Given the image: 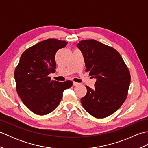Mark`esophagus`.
<instances>
[{"mask_svg": "<svg viewBox=\"0 0 148 148\" xmlns=\"http://www.w3.org/2000/svg\"><path fill=\"white\" fill-rule=\"evenodd\" d=\"M73 85L74 86H77V85H79V83H76V82H74L73 83Z\"/></svg>", "mask_w": 148, "mask_h": 148, "instance_id": "obj_1", "label": "esophagus"}]
</instances>
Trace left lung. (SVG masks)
Returning <instances> with one entry per match:
<instances>
[{
    "label": "left lung",
    "mask_w": 148,
    "mask_h": 148,
    "mask_svg": "<svg viewBox=\"0 0 148 148\" xmlns=\"http://www.w3.org/2000/svg\"><path fill=\"white\" fill-rule=\"evenodd\" d=\"M77 46L83 55L86 71L97 79L94 89L86 86V95L81 99L82 106L93 117H108L127 99L130 71L120 54L112 47L94 39L81 40Z\"/></svg>",
    "instance_id": "1"
}]
</instances>
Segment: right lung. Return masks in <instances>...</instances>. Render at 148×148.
<instances>
[{"label": "right lung", "mask_w": 148, "mask_h": 148, "mask_svg": "<svg viewBox=\"0 0 148 148\" xmlns=\"http://www.w3.org/2000/svg\"><path fill=\"white\" fill-rule=\"evenodd\" d=\"M67 45L65 40L48 39L25 51L14 71L16 88L22 102L37 115H46L56 108L63 92L72 81L51 80L50 73L56 70L55 55Z\"/></svg>", "instance_id": "1"}]
</instances>
